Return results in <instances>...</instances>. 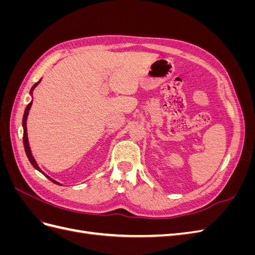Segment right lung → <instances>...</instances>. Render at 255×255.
<instances>
[{"mask_svg":"<svg viewBox=\"0 0 255 255\" xmlns=\"http://www.w3.org/2000/svg\"><path fill=\"white\" fill-rule=\"evenodd\" d=\"M40 83V81L39 82H37L34 86L30 88V91H29V94H30V96L33 95V91H34V89L36 88V86L38 84ZM32 104H33V100L32 101H30L28 104H27V106H26V109H25V111H24V115H23V119H22V127H23V144H24V150H25V153H26V156H27V158H28V160H29V163L33 165V167L35 168V169H37L38 171L39 172H41L44 176H47L48 179L50 180V181H52L53 183H55V184H57V185H61L60 183H58V182H56L55 180H53V179H51V177L48 175V174H45L41 169L39 168V166H38V164L36 163V160H35V158H34V156H33V154H32V151H30V148H29V143H28V138H27V128H26V120H27V116H28V113H29V110H30V107H32Z\"/></svg>","mask_w":255,"mask_h":255,"instance_id":"obj_1","label":"right lung"}]
</instances>
